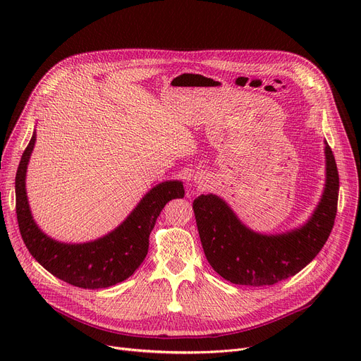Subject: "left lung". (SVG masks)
Listing matches in <instances>:
<instances>
[{
  "instance_id": "obj_1",
  "label": "left lung",
  "mask_w": 361,
  "mask_h": 361,
  "mask_svg": "<svg viewBox=\"0 0 361 361\" xmlns=\"http://www.w3.org/2000/svg\"><path fill=\"white\" fill-rule=\"evenodd\" d=\"M326 187L313 216L300 230L262 235L237 219L222 199L202 195L193 202L204 256L216 274L237 286L264 287L294 276L324 247L336 216L339 176L326 143Z\"/></svg>"
}]
</instances>
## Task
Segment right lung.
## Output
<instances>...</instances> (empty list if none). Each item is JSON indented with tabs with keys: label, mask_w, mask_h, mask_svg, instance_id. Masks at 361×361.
I'll list each match as a JSON object with an SVG mask.
<instances>
[{
	"label": "right lung",
	"mask_w": 361,
	"mask_h": 361,
	"mask_svg": "<svg viewBox=\"0 0 361 361\" xmlns=\"http://www.w3.org/2000/svg\"><path fill=\"white\" fill-rule=\"evenodd\" d=\"M35 135L23 152L16 174V214L29 253L54 276L74 287L98 290L116 286L135 274L149 249V235L164 206L184 197L180 181H165L142 199L116 231L92 243L63 244L47 237L32 219L25 188L26 168Z\"/></svg>",
	"instance_id": "add662e5"
}]
</instances>
